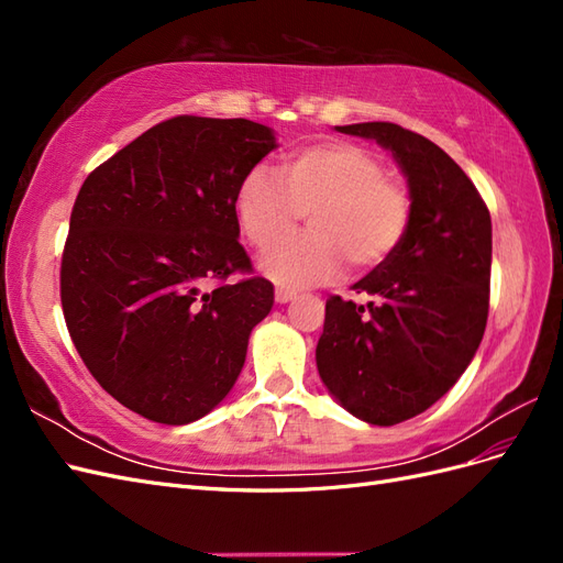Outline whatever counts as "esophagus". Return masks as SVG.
Wrapping results in <instances>:
<instances>
[{"label": "esophagus", "instance_id": "1", "mask_svg": "<svg viewBox=\"0 0 563 563\" xmlns=\"http://www.w3.org/2000/svg\"><path fill=\"white\" fill-rule=\"evenodd\" d=\"M298 294L294 291V288H288V286H277L275 288V300L277 302H288V300H294Z\"/></svg>", "mask_w": 563, "mask_h": 563}]
</instances>
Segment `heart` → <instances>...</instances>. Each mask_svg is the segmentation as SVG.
Segmentation results:
<instances>
[{
    "label": "heart",
    "instance_id": "b5f03b06",
    "mask_svg": "<svg viewBox=\"0 0 563 563\" xmlns=\"http://www.w3.org/2000/svg\"><path fill=\"white\" fill-rule=\"evenodd\" d=\"M411 195L385 174L371 150L327 141L288 152L275 166L249 172L234 192V213L246 240L265 249L290 233L302 212L312 233L263 253L267 277L288 286H312L385 265L411 225Z\"/></svg>",
    "mask_w": 563,
    "mask_h": 563
}]
</instances>
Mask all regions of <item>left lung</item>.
I'll list each match as a JSON object with an SVG mask.
<instances>
[{"label": "left lung", "instance_id": "1", "mask_svg": "<svg viewBox=\"0 0 563 563\" xmlns=\"http://www.w3.org/2000/svg\"><path fill=\"white\" fill-rule=\"evenodd\" d=\"M373 139L401 166L411 225L391 258L352 288L356 305L331 296L317 368L347 411L397 424L439 401L463 376L488 319L490 213L444 150L391 122L335 126Z\"/></svg>", "mask_w": 563, "mask_h": 563}]
</instances>
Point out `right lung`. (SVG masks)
<instances>
[{
  "label": "right lung",
  "instance_id": "obj_1",
  "mask_svg": "<svg viewBox=\"0 0 563 563\" xmlns=\"http://www.w3.org/2000/svg\"><path fill=\"white\" fill-rule=\"evenodd\" d=\"M275 147L251 119L180 114L84 180L60 263L63 317L91 376L133 413L199 420L242 373L275 288L251 275L234 192Z\"/></svg>",
  "mask_w": 563,
  "mask_h": 563
}]
</instances>
